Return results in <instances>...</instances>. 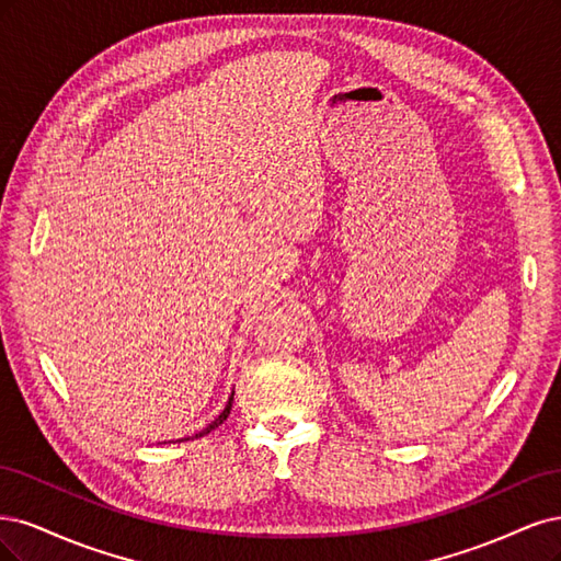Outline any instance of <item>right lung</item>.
<instances>
[{
    "instance_id": "obj_1",
    "label": "right lung",
    "mask_w": 561,
    "mask_h": 561,
    "mask_svg": "<svg viewBox=\"0 0 561 561\" xmlns=\"http://www.w3.org/2000/svg\"><path fill=\"white\" fill-rule=\"evenodd\" d=\"M230 408H232V396H230V399H228V405L224 408V412L219 414V417H216V420H214V422H211V424H209L207 428H203L201 433H195V436H191V438H201V436H207V433H209V431H214L216 426H221V424H224V422L228 420V414H230ZM186 440H188V438H186Z\"/></svg>"
}]
</instances>
